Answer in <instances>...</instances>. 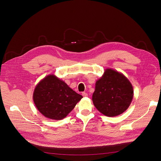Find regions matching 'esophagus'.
<instances>
[{
  "instance_id": "esophagus-1",
  "label": "esophagus",
  "mask_w": 161,
  "mask_h": 161,
  "mask_svg": "<svg viewBox=\"0 0 161 161\" xmlns=\"http://www.w3.org/2000/svg\"><path fill=\"white\" fill-rule=\"evenodd\" d=\"M81 95H82V96H83V97H87V96H88L87 93H86V92H83Z\"/></svg>"
}]
</instances>
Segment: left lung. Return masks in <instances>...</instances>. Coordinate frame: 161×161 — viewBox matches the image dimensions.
<instances>
[{
  "label": "left lung",
  "instance_id": "left-lung-1",
  "mask_svg": "<svg viewBox=\"0 0 161 161\" xmlns=\"http://www.w3.org/2000/svg\"><path fill=\"white\" fill-rule=\"evenodd\" d=\"M134 97L133 87L122 74L107 68L95 83L92 100L100 113L109 117L126 110Z\"/></svg>",
  "mask_w": 161,
  "mask_h": 161
}]
</instances>
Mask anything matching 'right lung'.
<instances>
[{"label": "right lung", "mask_w": 161, "mask_h": 161, "mask_svg": "<svg viewBox=\"0 0 161 161\" xmlns=\"http://www.w3.org/2000/svg\"><path fill=\"white\" fill-rule=\"evenodd\" d=\"M83 97L54 75H48L37 85L33 99L40 113L52 120H62Z\"/></svg>", "instance_id": "right-lung-1"}]
</instances>
